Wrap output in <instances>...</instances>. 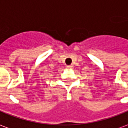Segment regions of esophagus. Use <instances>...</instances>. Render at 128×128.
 Instances as JSON below:
<instances>
[{
  "instance_id": "1",
  "label": "esophagus",
  "mask_w": 128,
  "mask_h": 128,
  "mask_svg": "<svg viewBox=\"0 0 128 128\" xmlns=\"http://www.w3.org/2000/svg\"><path fill=\"white\" fill-rule=\"evenodd\" d=\"M72 65H68V66H66V68H68V69H71L72 68Z\"/></svg>"
}]
</instances>
